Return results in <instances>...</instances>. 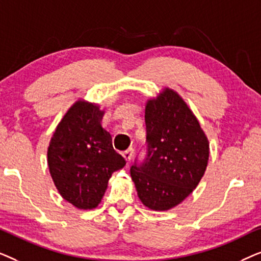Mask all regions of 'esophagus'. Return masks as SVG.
<instances>
[{
    "mask_svg": "<svg viewBox=\"0 0 261 261\" xmlns=\"http://www.w3.org/2000/svg\"><path fill=\"white\" fill-rule=\"evenodd\" d=\"M132 154H133V148H128V149H126V151L122 152L123 158L126 160H130Z\"/></svg>",
    "mask_w": 261,
    "mask_h": 261,
    "instance_id": "esophagus-1",
    "label": "esophagus"
}]
</instances>
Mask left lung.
I'll use <instances>...</instances> for the list:
<instances>
[{
    "instance_id": "8db88e82",
    "label": "left lung",
    "mask_w": 261,
    "mask_h": 261,
    "mask_svg": "<svg viewBox=\"0 0 261 261\" xmlns=\"http://www.w3.org/2000/svg\"><path fill=\"white\" fill-rule=\"evenodd\" d=\"M147 158L130 169L138 197L155 212L179 204L195 190L208 166L209 141L179 94L164 88L145 107Z\"/></svg>"
}]
</instances>
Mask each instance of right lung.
<instances>
[{
  "label": "right lung",
  "instance_id": "obj_1",
  "mask_svg": "<svg viewBox=\"0 0 261 261\" xmlns=\"http://www.w3.org/2000/svg\"><path fill=\"white\" fill-rule=\"evenodd\" d=\"M105 110L80 98L57 126L47 148L49 173L60 196L90 210L101 203L112 174L126 165L102 127Z\"/></svg>",
  "mask_w": 261,
  "mask_h": 261
}]
</instances>
